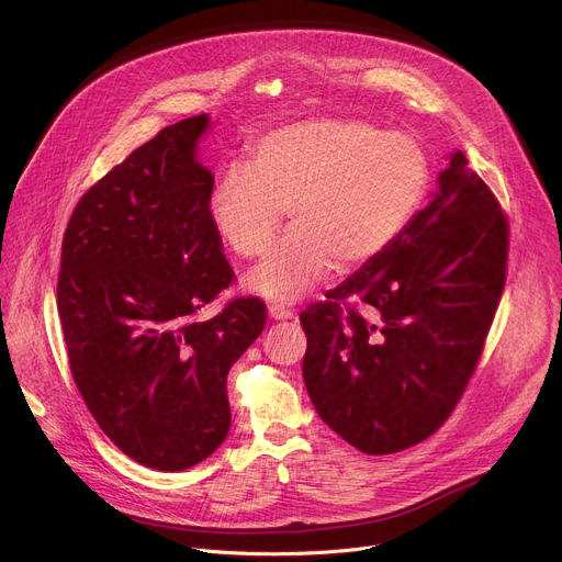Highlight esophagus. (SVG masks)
<instances>
[{"mask_svg":"<svg viewBox=\"0 0 562 562\" xmlns=\"http://www.w3.org/2000/svg\"><path fill=\"white\" fill-rule=\"evenodd\" d=\"M269 317H271V319H291V317H293V311L273 304V306H269Z\"/></svg>","mask_w":562,"mask_h":562,"instance_id":"esophagus-1","label":"esophagus"}]
</instances>
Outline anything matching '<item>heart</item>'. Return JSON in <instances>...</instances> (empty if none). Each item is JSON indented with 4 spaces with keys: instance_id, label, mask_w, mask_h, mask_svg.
I'll list each match as a JSON object with an SVG mask.
<instances>
[{
    "instance_id": "obj_1",
    "label": "heart",
    "mask_w": 562,
    "mask_h": 562,
    "mask_svg": "<svg viewBox=\"0 0 562 562\" xmlns=\"http://www.w3.org/2000/svg\"><path fill=\"white\" fill-rule=\"evenodd\" d=\"M429 180L423 146L360 120H304L267 133L251 167H231L209 215L243 258L267 251L284 211L291 233L247 273L245 289L276 304L304 297L329 269L380 258L418 211Z\"/></svg>"
}]
</instances>
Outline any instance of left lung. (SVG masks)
I'll list each match as a JSON object with an SVG mask.
<instances>
[{"label":"left lung","instance_id":"1","mask_svg":"<svg viewBox=\"0 0 562 562\" xmlns=\"http://www.w3.org/2000/svg\"><path fill=\"white\" fill-rule=\"evenodd\" d=\"M507 247L498 200L462 150L451 153L436 193L403 235L327 302L302 311V375L317 416L371 456L429 438L483 353Z\"/></svg>","mask_w":562,"mask_h":562}]
</instances>
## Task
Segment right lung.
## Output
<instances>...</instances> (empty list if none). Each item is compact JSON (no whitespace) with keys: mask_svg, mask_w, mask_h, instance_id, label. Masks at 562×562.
Returning <instances> with one entry per match:
<instances>
[{"mask_svg":"<svg viewBox=\"0 0 562 562\" xmlns=\"http://www.w3.org/2000/svg\"><path fill=\"white\" fill-rule=\"evenodd\" d=\"M209 115L159 131L77 202L61 243L57 313L72 380L135 462L182 471L226 438V375L267 323L258 297L193 315L233 280L209 215Z\"/></svg>","mask_w":562,"mask_h":562,"instance_id":"right-lung-1","label":"right lung"}]
</instances>
